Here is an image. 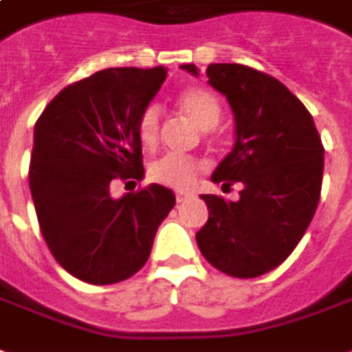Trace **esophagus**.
I'll list each match as a JSON object with an SVG mask.
<instances>
[{"instance_id":"obj_1","label":"esophagus","mask_w":352,"mask_h":352,"mask_svg":"<svg viewBox=\"0 0 352 352\" xmlns=\"http://www.w3.org/2000/svg\"><path fill=\"white\" fill-rule=\"evenodd\" d=\"M187 199H189V193H184V191H178V193H176V201L178 202H184L187 201Z\"/></svg>"}]
</instances>
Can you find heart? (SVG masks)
<instances>
[{"label": "heart", "instance_id": "heart-1", "mask_svg": "<svg viewBox=\"0 0 352 352\" xmlns=\"http://www.w3.org/2000/svg\"><path fill=\"white\" fill-rule=\"evenodd\" d=\"M179 110L202 131L214 129L221 120V104L217 95L208 88L184 89L178 97ZM161 114L157 107H146L137 122V137L144 148H153L159 138ZM202 163L184 155H165L150 165V178L174 189H189L195 184Z\"/></svg>", "mask_w": 352, "mask_h": 352}]
</instances>
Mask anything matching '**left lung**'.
Here are the masks:
<instances>
[{
    "label": "left lung",
    "instance_id": "1",
    "mask_svg": "<svg viewBox=\"0 0 352 352\" xmlns=\"http://www.w3.org/2000/svg\"><path fill=\"white\" fill-rule=\"evenodd\" d=\"M182 69L199 74L191 63ZM206 76L234 116V146L212 182L243 187L236 202L201 195L210 215L197 243L223 274L257 278L283 263L309 227L324 148L311 114L274 76L240 63H212Z\"/></svg>",
    "mask_w": 352,
    "mask_h": 352
}]
</instances>
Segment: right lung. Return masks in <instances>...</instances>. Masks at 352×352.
<instances>
[{
	"label": "right lung",
	"mask_w": 352,
	"mask_h": 352,
	"mask_svg": "<svg viewBox=\"0 0 352 352\" xmlns=\"http://www.w3.org/2000/svg\"><path fill=\"white\" fill-rule=\"evenodd\" d=\"M165 67L104 69L61 89L33 131L30 189L41 232L61 268L91 285L120 283L150 257L176 197L150 184L114 199V179L144 178L140 112Z\"/></svg>",
	"instance_id": "right-lung-1"
}]
</instances>
